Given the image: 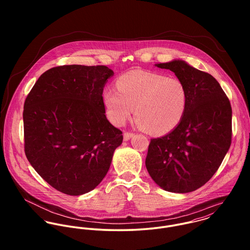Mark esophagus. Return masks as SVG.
I'll use <instances>...</instances> for the list:
<instances>
[{
	"instance_id": "1",
	"label": "esophagus",
	"mask_w": 250,
	"mask_h": 250,
	"mask_svg": "<svg viewBox=\"0 0 250 250\" xmlns=\"http://www.w3.org/2000/svg\"><path fill=\"white\" fill-rule=\"evenodd\" d=\"M132 137H134V134H133V133L126 132V133H124V135H123V140H124V142H128Z\"/></svg>"
}]
</instances>
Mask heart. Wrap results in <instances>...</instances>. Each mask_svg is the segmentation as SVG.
I'll use <instances>...</instances> for the list:
<instances>
[{
	"mask_svg": "<svg viewBox=\"0 0 250 250\" xmlns=\"http://www.w3.org/2000/svg\"><path fill=\"white\" fill-rule=\"evenodd\" d=\"M116 88L103 92L107 117L123 124L133 113L145 131L154 135L171 132L182 121L188 95L184 82L157 72L133 70L120 76Z\"/></svg>",
	"mask_w": 250,
	"mask_h": 250,
	"instance_id": "heart-1",
	"label": "heart"
}]
</instances>
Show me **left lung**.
Instances as JSON below:
<instances>
[{
	"label": "left lung",
	"mask_w": 250,
	"mask_h": 250,
	"mask_svg": "<svg viewBox=\"0 0 250 250\" xmlns=\"http://www.w3.org/2000/svg\"><path fill=\"white\" fill-rule=\"evenodd\" d=\"M155 65L174 72L184 82L188 101L178 126L167 135L151 140L145 166L163 189L190 192L213 177L230 148V101L212 75L184 61Z\"/></svg>",
	"instance_id": "8db88e82"
}]
</instances>
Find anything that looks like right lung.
<instances>
[{
	"label": "right lung",
	"mask_w": 250,
	"mask_h": 250,
	"mask_svg": "<svg viewBox=\"0 0 250 250\" xmlns=\"http://www.w3.org/2000/svg\"><path fill=\"white\" fill-rule=\"evenodd\" d=\"M105 65H62L44 72L23 111L25 153L36 172L68 195L84 194L106 176L122 132L105 114Z\"/></svg>",
	"instance_id": "1"
}]
</instances>
